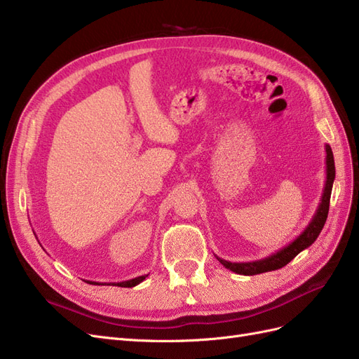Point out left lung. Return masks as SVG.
Wrapping results in <instances>:
<instances>
[{
    "label": "left lung",
    "instance_id": "1",
    "mask_svg": "<svg viewBox=\"0 0 359 359\" xmlns=\"http://www.w3.org/2000/svg\"><path fill=\"white\" fill-rule=\"evenodd\" d=\"M325 151H327V180H325L320 203L306 229H304L290 244L280 248L278 252L269 255L265 259L253 260V262H229V260H224V259H220L219 256H215L224 268L231 269L233 273L241 274V276H256V274L268 273V271H276L287 265L298 253H301L302 250H306L318 240V236L328 217L330 199H331L332 184L335 178V166H334V156H332L331 147L327 145L325 147Z\"/></svg>",
    "mask_w": 359,
    "mask_h": 359
}]
</instances>
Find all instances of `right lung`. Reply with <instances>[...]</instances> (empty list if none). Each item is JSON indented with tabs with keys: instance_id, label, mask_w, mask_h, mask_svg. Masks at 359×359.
I'll return each mask as SVG.
<instances>
[{
	"instance_id": "add662e5",
	"label": "right lung",
	"mask_w": 359,
	"mask_h": 359,
	"mask_svg": "<svg viewBox=\"0 0 359 359\" xmlns=\"http://www.w3.org/2000/svg\"><path fill=\"white\" fill-rule=\"evenodd\" d=\"M148 277V274L147 276H139V277H136V278H132V280H127V281H119V283H109V285H112V286H119V287H133V286H136V285H139V283H142V281L145 280ZM86 283H90V285H103V283H99V281H86Z\"/></svg>"
}]
</instances>
